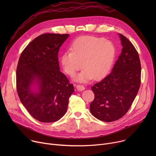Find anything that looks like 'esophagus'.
Segmentation results:
<instances>
[{
    "instance_id": "34e87169",
    "label": "esophagus",
    "mask_w": 156,
    "mask_h": 156,
    "mask_svg": "<svg viewBox=\"0 0 156 156\" xmlns=\"http://www.w3.org/2000/svg\"><path fill=\"white\" fill-rule=\"evenodd\" d=\"M76 88L78 91H82L85 90V87L82 85H76Z\"/></svg>"
}]
</instances>
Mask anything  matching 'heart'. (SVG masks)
Listing matches in <instances>:
<instances>
[{
  "label": "heart",
  "instance_id": "heart-1",
  "mask_svg": "<svg viewBox=\"0 0 156 156\" xmlns=\"http://www.w3.org/2000/svg\"><path fill=\"white\" fill-rule=\"evenodd\" d=\"M70 50L62 54L60 61L64 72L71 77L82 67L83 70L76 77L80 82L103 77L111 68L116 54L110 41L92 35L77 38L71 44Z\"/></svg>",
  "mask_w": 156,
  "mask_h": 156
}]
</instances>
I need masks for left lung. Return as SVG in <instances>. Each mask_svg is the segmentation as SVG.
<instances>
[{
  "label": "left lung",
  "mask_w": 156,
  "mask_h": 156,
  "mask_svg": "<svg viewBox=\"0 0 156 156\" xmlns=\"http://www.w3.org/2000/svg\"><path fill=\"white\" fill-rule=\"evenodd\" d=\"M122 51L109 75L94 85V101L90 110L97 119L105 122L116 121L129 109L141 83V64L133 45L119 34Z\"/></svg>",
  "instance_id": "1"
}]
</instances>
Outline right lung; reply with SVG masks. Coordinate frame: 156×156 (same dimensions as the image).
Masks as SVG:
<instances>
[{"instance_id":"obj_1","label":"right lung","mask_w":156,"mask_h":156,"mask_svg":"<svg viewBox=\"0 0 156 156\" xmlns=\"http://www.w3.org/2000/svg\"><path fill=\"white\" fill-rule=\"evenodd\" d=\"M69 34H44L24 49L16 69V89L30 115L42 122L59 120L68 109L74 87L59 69V48ZM39 92L30 89L35 81Z\"/></svg>"}]
</instances>
